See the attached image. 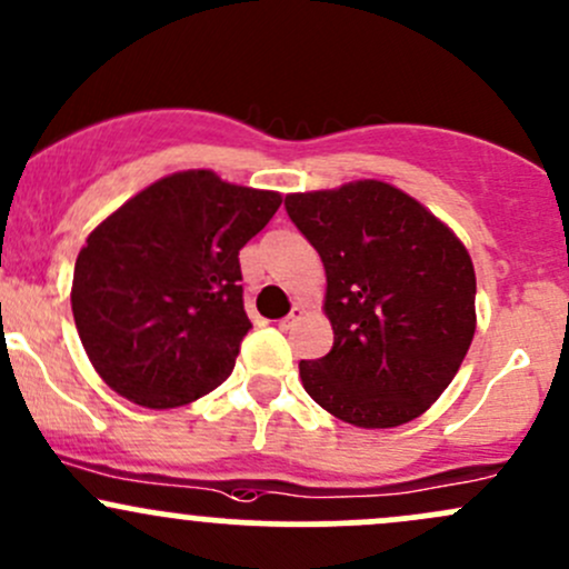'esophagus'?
I'll return each mask as SVG.
<instances>
[{"mask_svg": "<svg viewBox=\"0 0 569 569\" xmlns=\"http://www.w3.org/2000/svg\"><path fill=\"white\" fill-rule=\"evenodd\" d=\"M303 311H307V309H303V307H292L290 315H287V317H282V320H279V328H282V331H290V328L296 326L298 320H301V317H303Z\"/></svg>", "mask_w": 569, "mask_h": 569, "instance_id": "esophagus-1", "label": "esophagus"}]
</instances>
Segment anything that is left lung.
Listing matches in <instances>:
<instances>
[{"instance_id": "8db88e82", "label": "left lung", "mask_w": 569, "mask_h": 569, "mask_svg": "<svg viewBox=\"0 0 569 569\" xmlns=\"http://www.w3.org/2000/svg\"><path fill=\"white\" fill-rule=\"evenodd\" d=\"M287 213L326 266L333 347L301 360L307 393L358 429L423 415L472 345L475 266L453 230L405 189L360 179L290 192Z\"/></svg>"}]
</instances>
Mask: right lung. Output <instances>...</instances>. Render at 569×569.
<instances>
[{
	"instance_id": "obj_1",
	"label": "right lung",
	"mask_w": 569,
	"mask_h": 569,
	"mask_svg": "<svg viewBox=\"0 0 569 569\" xmlns=\"http://www.w3.org/2000/svg\"><path fill=\"white\" fill-rule=\"evenodd\" d=\"M282 206L273 189L179 170L91 230L72 273V317L97 375L149 409L184 407L233 371L252 322L238 252Z\"/></svg>"
}]
</instances>
